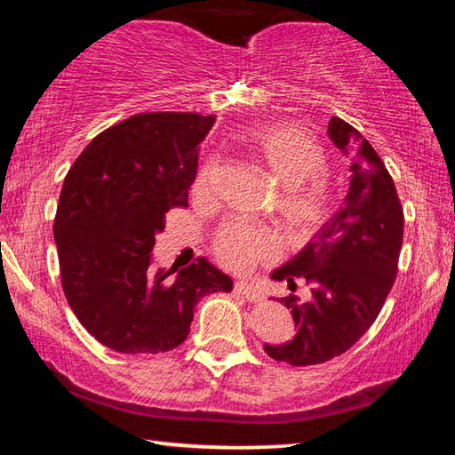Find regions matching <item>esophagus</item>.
Returning a JSON list of instances; mask_svg holds the SVG:
<instances>
[{
  "label": "esophagus",
  "mask_w": 455,
  "mask_h": 455,
  "mask_svg": "<svg viewBox=\"0 0 455 455\" xmlns=\"http://www.w3.org/2000/svg\"><path fill=\"white\" fill-rule=\"evenodd\" d=\"M236 295H241V297H244V299H249V301H252V303H260L263 301V292L260 291H257V289H252L249 283H235V289H233Z\"/></svg>",
  "instance_id": "34e87169"
}]
</instances>
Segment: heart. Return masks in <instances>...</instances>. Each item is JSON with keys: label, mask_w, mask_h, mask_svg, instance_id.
<instances>
[{"label": "heart", "mask_w": 455, "mask_h": 455, "mask_svg": "<svg viewBox=\"0 0 455 455\" xmlns=\"http://www.w3.org/2000/svg\"><path fill=\"white\" fill-rule=\"evenodd\" d=\"M246 150L281 184L276 214L292 236H307L317 230L329 214V192L321 176L327 172V156L321 144L303 130L287 124L255 126L243 134ZM217 160L200 168L192 192L198 198L211 196ZM222 267L235 273H249L276 255V238L271 230L227 222L212 243Z\"/></svg>", "instance_id": "b5f03b06"}]
</instances>
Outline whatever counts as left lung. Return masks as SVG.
I'll list each match as a JSON object with an SVG mask.
<instances>
[{
  "mask_svg": "<svg viewBox=\"0 0 455 455\" xmlns=\"http://www.w3.org/2000/svg\"><path fill=\"white\" fill-rule=\"evenodd\" d=\"M327 134L351 158L349 192L305 249L271 275L291 291L299 281L311 287L305 303L297 295L281 299L295 321V337L265 343L268 357L295 367L325 363L365 335L394 287L403 243V209L379 154L337 116Z\"/></svg>",
  "mask_w": 455,
  "mask_h": 455,
  "instance_id": "8db88e82",
  "label": "left lung"
}]
</instances>
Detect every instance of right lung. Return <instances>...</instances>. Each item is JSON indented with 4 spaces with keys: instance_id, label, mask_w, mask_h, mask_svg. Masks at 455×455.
I'll list each match as a JSON object with an SVG mask.
<instances>
[{
    "instance_id": "add662e5",
    "label": "right lung",
    "mask_w": 455,
    "mask_h": 455,
    "mask_svg": "<svg viewBox=\"0 0 455 455\" xmlns=\"http://www.w3.org/2000/svg\"><path fill=\"white\" fill-rule=\"evenodd\" d=\"M214 116L142 112L100 132L61 187L53 238L61 289L90 335L118 353H164L190 333L196 303L230 292L206 259L150 271L166 212L188 204L198 144Z\"/></svg>"
}]
</instances>
